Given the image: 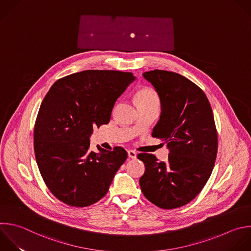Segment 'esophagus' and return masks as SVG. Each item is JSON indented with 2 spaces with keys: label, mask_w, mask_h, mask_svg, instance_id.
Listing matches in <instances>:
<instances>
[{
  "label": "esophagus",
  "mask_w": 251,
  "mask_h": 251,
  "mask_svg": "<svg viewBox=\"0 0 251 251\" xmlns=\"http://www.w3.org/2000/svg\"><path fill=\"white\" fill-rule=\"evenodd\" d=\"M128 156L130 158H136L137 157V152L135 151H132V150H129L128 151Z\"/></svg>",
  "instance_id": "34e87169"
}]
</instances>
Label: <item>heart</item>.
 <instances>
[{"label":"heart","mask_w":251,"mask_h":251,"mask_svg":"<svg viewBox=\"0 0 251 251\" xmlns=\"http://www.w3.org/2000/svg\"><path fill=\"white\" fill-rule=\"evenodd\" d=\"M137 101L139 106L160 105V100L156 93L151 89H144L137 94Z\"/></svg>","instance_id":"b5f03b06"}]
</instances>
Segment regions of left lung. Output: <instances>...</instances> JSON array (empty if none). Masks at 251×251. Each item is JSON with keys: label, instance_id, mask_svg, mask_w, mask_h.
I'll list each match as a JSON object with an SVG mask.
<instances>
[{"label": "left lung", "instance_id": "left-lung-1", "mask_svg": "<svg viewBox=\"0 0 251 251\" xmlns=\"http://www.w3.org/2000/svg\"><path fill=\"white\" fill-rule=\"evenodd\" d=\"M143 75L161 103L152 136L164 141L170 154L165 162L151 153L137 155L145 163L141 190L160 209L179 208L201 192L214 169L218 132L213 111L204 92L185 76L163 70Z\"/></svg>", "mask_w": 251, "mask_h": 251}]
</instances>
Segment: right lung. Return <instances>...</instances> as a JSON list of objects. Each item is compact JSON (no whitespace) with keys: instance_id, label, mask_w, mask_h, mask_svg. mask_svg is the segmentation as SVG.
I'll return each mask as SVG.
<instances>
[{"instance_id":"add662e5","label":"right lung","mask_w":251,"mask_h":251,"mask_svg":"<svg viewBox=\"0 0 251 251\" xmlns=\"http://www.w3.org/2000/svg\"><path fill=\"white\" fill-rule=\"evenodd\" d=\"M135 76L113 70H88L54 82L34 125V153L49 191L75 208L103 198L127 158L122 147L90 149L95 127L107 124L117 99Z\"/></svg>"}]
</instances>
